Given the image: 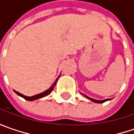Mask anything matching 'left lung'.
Wrapping results in <instances>:
<instances>
[{
    "label": "left lung",
    "mask_w": 134,
    "mask_h": 134,
    "mask_svg": "<svg viewBox=\"0 0 134 134\" xmlns=\"http://www.w3.org/2000/svg\"><path fill=\"white\" fill-rule=\"evenodd\" d=\"M82 95H84L85 97H86L87 98H88L89 100L92 101L93 102H95V103H103V102H106V101L110 100L109 98H107V99H105V100H96V99H94V98H89L88 96H87V95H85V94H82Z\"/></svg>",
    "instance_id": "left-lung-1"
}]
</instances>
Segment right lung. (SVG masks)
I'll use <instances>...</instances> for the list:
<instances>
[{
	"instance_id": "add662e5",
	"label": "right lung",
	"mask_w": 134,
	"mask_h": 134,
	"mask_svg": "<svg viewBox=\"0 0 134 134\" xmlns=\"http://www.w3.org/2000/svg\"><path fill=\"white\" fill-rule=\"evenodd\" d=\"M60 75H59V77L56 79L55 82L51 85V87H50L49 89L46 90L45 92H42V93L40 94H36V95H33V96H30V97H29V96H25V95H24V94H22L19 93V92H16V91H14V92L17 94L18 95H19V96L22 97L23 98H25V100H27V101H33V100L39 99V98H42V97H45V96H46V95L49 94L52 92V91L53 90V88H54V87H55V85H56V84H57V81H58V78L60 77Z\"/></svg>"
}]
</instances>
